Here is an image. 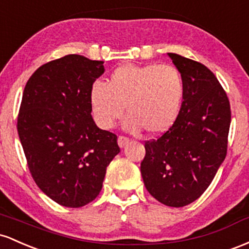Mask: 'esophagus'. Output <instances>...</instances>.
Here are the masks:
<instances>
[{"mask_svg":"<svg viewBox=\"0 0 249 249\" xmlns=\"http://www.w3.org/2000/svg\"><path fill=\"white\" fill-rule=\"evenodd\" d=\"M117 143H119L120 148H124L128 143H129V139L125 138V136H119V139H117Z\"/></svg>","mask_w":249,"mask_h":249,"instance_id":"obj_1","label":"esophagus"}]
</instances>
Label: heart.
<instances>
[{"label":"heart","mask_w":249,"mask_h":249,"mask_svg":"<svg viewBox=\"0 0 249 249\" xmlns=\"http://www.w3.org/2000/svg\"><path fill=\"white\" fill-rule=\"evenodd\" d=\"M185 95V85L175 67L168 64H124L111 72L108 83L95 82L90 105L95 121L110 129L124 114V128L161 134L177 121Z\"/></svg>","instance_id":"1"}]
</instances>
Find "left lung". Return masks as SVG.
Returning a JSON list of instances; mask_svg holds the SVG:
<instances>
[{
	"instance_id": "1",
	"label": "left lung",
	"mask_w": 249,
	"mask_h": 249,
	"mask_svg": "<svg viewBox=\"0 0 249 249\" xmlns=\"http://www.w3.org/2000/svg\"><path fill=\"white\" fill-rule=\"evenodd\" d=\"M181 74L185 95L174 124L144 144V186L169 207H183L208 188L227 154L231 106L215 75L196 61L168 53Z\"/></svg>"
}]
</instances>
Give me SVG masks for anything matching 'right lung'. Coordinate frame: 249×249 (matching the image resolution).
I'll return each instance as SVG.
<instances>
[{"instance_id":"obj_1","label":"right lung","mask_w":249,"mask_h":249,"mask_svg":"<svg viewBox=\"0 0 249 249\" xmlns=\"http://www.w3.org/2000/svg\"><path fill=\"white\" fill-rule=\"evenodd\" d=\"M103 61L67 55L43 64L28 80L18 132L36 185L64 207L91 202L106 169L120 153L115 134L91 117L90 89Z\"/></svg>"}]
</instances>
